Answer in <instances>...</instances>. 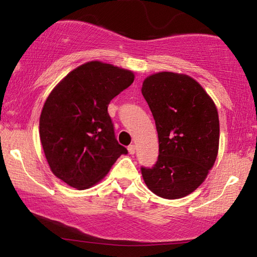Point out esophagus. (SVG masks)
Here are the masks:
<instances>
[{
	"mask_svg": "<svg viewBox=\"0 0 257 257\" xmlns=\"http://www.w3.org/2000/svg\"><path fill=\"white\" fill-rule=\"evenodd\" d=\"M128 152H129V154H135V152H136V147H135V145H129Z\"/></svg>",
	"mask_w": 257,
	"mask_h": 257,
	"instance_id": "obj_1",
	"label": "esophagus"
}]
</instances>
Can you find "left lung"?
I'll list each match as a JSON object with an SVG mask.
<instances>
[{"label":"left lung","instance_id":"obj_1","mask_svg":"<svg viewBox=\"0 0 257 257\" xmlns=\"http://www.w3.org/2000/svg\"><path fill=\"white\" fill-rule=\"evenodd\" d=\"M142 94L159 136L158 161L151 169L141 168L145 184L160 197H185L201 186L216 160L215 104L193 78L168 71L147 77Z\"/></svg>","mask_w":257,"mask_h":257}]
</instances>
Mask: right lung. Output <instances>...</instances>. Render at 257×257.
Listing matches in <instances>:
<instances>
[{"label": "right lung", "mask_w": 257, "mask_h": 257, "mask_svg": "<svg viewBox=\"0 0 257 257\" xmlns=\"http://www.w3.org/2000/svg\"><path fill=\"white\" fill-rule=\"evenodd\" d=\"M132 71L92 61L63 78L45 101L40 137L52 172L77 189L103 179L120 155L107 106L133 84Z\"/></svg>", "instance_id": "add662e5"}]
</instances>
